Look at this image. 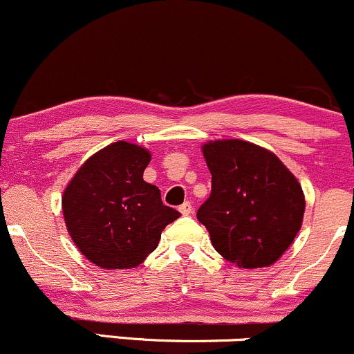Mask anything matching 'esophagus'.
Returning a JSON list of instances; mask_svg holds the SVG:
<instances>
[{"instance_id":"esophagus-1","label":"esophagus","mask_w":354,"mask_h":354,"mask_svg":"<svg viewBox=\"0 0 354 354\" xmlns=\"http://www.w3.org/2000/svg\"><path fill=\"white\" fill-rule=\"evenodd\" d=\"M180 213L183 214V216H188V214L193 213V205H191L189 201L183 203V205L180 206Z\"/></svg>"}]
</instances>
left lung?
Here are the masks:
<instances>
[{
  "label": "left lung",
  "instance_id": "left-lung-1",
  "mask_svg": "<svg viewBox=\"0 0 354 354\" xmlns=\"http://www.w3.org/2000/svg\"><path fill=\"white\" fill-rule=\"evenodd\" d=\"M211 173V194L196 218L226 261L268 268L293 245L301 230L304 193L299 181L270 149L245 140L201 146Z\"/></svg>",
  "mask_w": 354,
  "mask_h": 354
}]
</instances>
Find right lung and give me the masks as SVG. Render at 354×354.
Wrapping results in <instances>:
<instances>
[{"instance_id": "1", "label": "right lung", "mask_w": 354, "mask_h": 354, "mask_svg": "<svg viewBox=\"0 0 354 354\" xmlns=\"http://www.w3.org/2000/svg\"><path fill=\"white\" fill-rule=\"evenodd\" d=\"M151 153L116 141L89 156L61 196L68 233L84 258L103 270H129L158 248L180 218L160 189L143 180Z\"/></svg>"}]
</instances>
